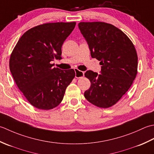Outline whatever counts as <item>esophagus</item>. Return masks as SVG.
I'll list each match as a JSON object with an SVG mask.
<instances>
[{
    "label": "esophagus",
    "mask_w": 154,
    "mask_h": 154,
    "mask_svg": "<svg viewBox=\"0 0 154 154\" xmlns=\"http://www.w3.org/2000/svg\"><path fill=\"white\" fill-rule=\"evenodd\" d=\"M84 76V72L78 70L77 69H75V77L76 78H80Z\"/></svg>",
    "instance_id": "1"
}]
</instances>
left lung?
Returning a JSON list of instances; mask_svg holds the SVG:
<instances>
[{
	"instance_id": "1",
	"label": "left lung",
	"mask_w": 154,
	"mask_h": 154,
	"mask_svg": "<svg viewBox=\"0 0 154 154\" xmlns=\"http://www.w3.org/2000/svg\"><path fill=\"white\" fill-rule=\"evenodd\" d=\"M78 27L89 46L92 58L102 65L100 74L92 70L84 74L91 83L84 97L98 107H111L129 90L136 78V48L126 34L112 24L82 22Z\"/></svg>"
}]
</instances>
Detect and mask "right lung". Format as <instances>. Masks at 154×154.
I'll return each instance as SVG.
<instances>
[{"label": "right lung", "mask_w": 154, "mask_h": 154, "mask_svg": "<svg viewBox=\"0 0 154 154\" xmlns=\"http://www.w3.org/2000/svg\"><path fill=\"white\" fill-rule=\"evenodd\" d=\"M76 23H46L34 26L18 40L11 55L9 67L16 84L34 107L51 109L60 104L67 86L75 77L73 69L53 68L62 59V46Z\"/></svg>", "instance_id": "1"}]
</instances>
